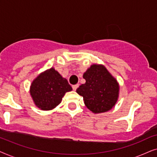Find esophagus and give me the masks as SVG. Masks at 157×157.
<instances>
[{"label": "esophagus", "instance_id": "esophagus-1", "mask_svg": "<svg viewBox=\"0 0 157 157\" xmlns=\"http://www.w3.org/2000/svg\"><path fill=\"white\" fill-rule=\"evenodd\" d=\"M78 86H79V84H76V85H73V86H72L73 90H74V91H76V90L77 89V88H78Z\"/></svg>", "mask_w": 157, "mask_h": 157}]
</instances>
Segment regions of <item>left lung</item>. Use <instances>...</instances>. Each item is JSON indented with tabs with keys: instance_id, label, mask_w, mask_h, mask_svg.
Segmentation results:
<instances>
[{
	"instance_id": "obj_1",
	"label": "left lung",
	"mask_w": 157,
	"mask_h": 157,
	"mask_svg": "<svg viewBox=\"0 0 157 157\" xmlns=\"http://www.w3.org/2000/svg\"><path fill=\"white\" fill-rule=\"evenodd\" d=\"M83 78L86 83L76 92L83 96L86 106L94 113L111 110L119 98V86L117 79L101 64L91 65Z\"/></svg>"
}]
</instances>
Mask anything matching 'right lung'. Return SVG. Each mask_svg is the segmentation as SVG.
Masks as SVG:
<instances>
[{
    "label": "right lung",
    "mask_w": 157,
    "mask_h": 157,
    "mask_svg": "<svg viewBox=\"0 0 157 157\" xmlns=\"http://www.w3.org/2000/svg\"><path fill=\"white\" fill-rule=\"evenodd\" d=\"M71 90L68 81L51 68L34 79L30 87V94L38 108L48 111L56 108L66 92Z\"/></svg>",
    "instance_id": "add662e5"
}]
</instances>
